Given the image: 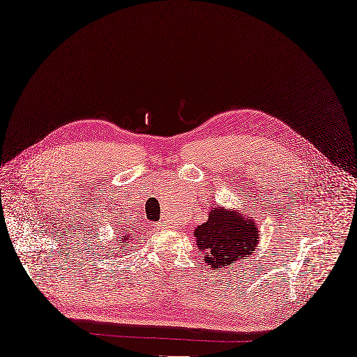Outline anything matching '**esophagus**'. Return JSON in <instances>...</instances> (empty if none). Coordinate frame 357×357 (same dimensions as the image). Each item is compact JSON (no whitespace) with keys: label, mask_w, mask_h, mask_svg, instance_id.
Here are the masks:
<instances>
[{"label":"esophagus","mask_w":357,"mask_h":357,"mask_svg":"<svg viewBox=\"0 0 357 357\" xmlns=\"http://www.w3.org/2000/svg\"><path fill=\"white\" fill-rule=\"evenodd\" d=\"M158 226H159V229H161V227H164V226H165V223H164V221H161V223H159Z\"/></svg>","instance_id":"1"}]
</instances>
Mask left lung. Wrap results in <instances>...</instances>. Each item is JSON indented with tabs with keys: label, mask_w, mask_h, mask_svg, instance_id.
<instances>
[{
	"label": "left lung",
	"mask_w": 357,
	"mask_h": 357,
	"mask_svg": "<svg viewBox=\"0 0 357 357\" xmlns=\"http://www.w3.org/2000/svg\"><path fill=\"white\" fill-rule=\"evenodd\" d=\"M260 236V227L254 217L238 208L226 210L220 205L211 208L205 223L193 230L204 261L213 270L233 268L231 264L251 257Z\"/></svg>",
	"instance_id": "1"
}]
</instances>
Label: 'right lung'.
Segmentation results:
<instances>
[{
    "label": "right lung",
    "instance_id": "1",
    "mask_svg": "<svg viewBox=\"0 0 357 357\" xmlns=\"http://www.w3.org/2000/svg\"><path fill=\"white\" fill-rule=\"evenodd\" d=\"M132 238H134V236H131L130 233H127L126 236H121V239H119V238L116 239V243L114 245V248H112L114 251H116V252H114L115 257H118L121 251H124V248H128V247H130V243H131Z\"/></svg>",
    "mask_w": 357,
    "mask_h": 357
}]
</instances>
